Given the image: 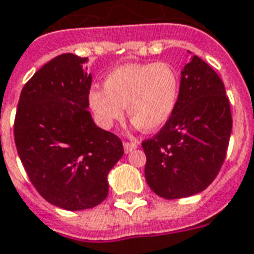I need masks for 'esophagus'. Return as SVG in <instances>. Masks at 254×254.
Instances as JSON below:
<instances>
[{"label": "esophagus", "mask_w": 254, "mask_h": 254, "mask_svg": "<svg viewBox=\"0 0 254 254\" xmlns=\"http://www.w3.org/2000/svg\"><path fill=\"white\" fill-rule=\"evenodd\" d=\"M136 148H137V143L136 141H124V150H125L127 154L132 152Z\"/></svg>", "instance_id": "obj_1"}]
</instances>
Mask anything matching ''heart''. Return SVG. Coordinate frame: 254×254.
<instances>
[{"label": "heart", "mask_w": 254, "mask_h": 254, "mask_svg": "<svg viewBox=\"0 0 254 254\" xmlns=\"http://www.w3.org/2000/svg\"><path fill=\"white\" fill-rule=\"evenodd\" d=\"M180 93V78L166 63H127L104 79V89L89 93V106L99 125L109 129L127 115L134 127L154 132L169 121Z\"/></svg>", "instance_id": "obj_1"}]
</instances>
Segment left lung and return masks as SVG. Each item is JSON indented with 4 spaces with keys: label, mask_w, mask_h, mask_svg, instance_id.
Here are the masks:
<instances>
[{
    "label": "left lung",
    "mask_w": 254,
    "mask_h": 254,
    "mask_svg": "<svg viewBox=\"0 0 254 254\" xmlns=\"http://www.w3.org/2000/svg\"><path fill=\"white\" fill-rule=\"evenodd\" d=\"M232 129L224 84L198 56L184 65L176 109L162 129L144 140V175L165 199L198 194L213 182L226 159Z\"/></svg>",
    "instance_id": "1"
}]
</instances>
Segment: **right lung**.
I'll return each mask as SVG.
<instances>
[{"mask_svg": "<svg viewBox=\"0 0 254 254\" xmlns=\"http://www.w3.org/2000/svg\"><path fill=\"white\" fill-rule=\"evenodd\" d=\"M88 58L63 53L23 86L16 110L15 144L30 182L49 203L90 209L109 194L107 176L124 155L114 133L96 127L88 111Z\"/></svg>", "mask_w": 254, "mask_h": 254, "instance_id": "add662e5", "label": "right lung"}]
</instances>
